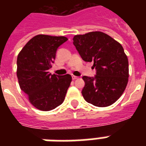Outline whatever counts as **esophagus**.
<instances>
[{
  "label": "esophagus",
  "instance_id": "obj_1",
  "mask_svg": "<svg viewBox=\"0 0 146 146\" xmlns=\"http://www.w3.org/2000/svg\"><path fill=\"white\" fill-rule=\"evenodd\" d=\"M72 79H73V80H76V79H78V76H72Z\"/></svg>",
  "mask_w": 146,
  "mask_h": 146
}]
</instances>
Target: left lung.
Instances as JSON below:
<instances>
[{
	"label": "left lung",
	"instance_id": "8db88e82",
	"mask_svg": "<svg viewBox=\"0 0 146 146\" xmlns=\"http://www.w3.org/2000/svg\"><path fill=\"white\" fill-rule=\"evenodd\" d=\"M73 44L86 62H93L96 75L82 76V95L88 103L108 107L122 96L128 82V58L122 45L102 32L75 35Z\"/></svg>",
	"mask_w": 146,
	"mask_h": 146
}]
</instances>
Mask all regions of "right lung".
Listing matches in <instances>:
<instances>
[{"label":"right lung","instance_id":"add662e5","mask_svg":"<svg viewBox=\"0 0 146 146\" xmlns=\"http://www.w3.org/2000/svg\"><path fill=\"white\" fill-rule=\"evenodd\" d=\"M64 36L38 35L29 41L17 57V75L20 89L38 110L48 111L64 102L72 77L48 72Z\"/></svg>","mask_w":146,"mask_h":146}]
</instances>
